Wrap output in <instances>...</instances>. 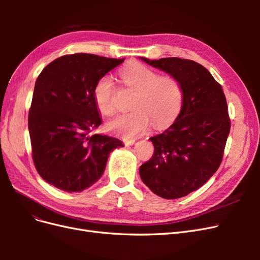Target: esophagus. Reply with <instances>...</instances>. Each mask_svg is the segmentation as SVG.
Returning a JSON list of instances; mask_svg holds the SVG:
<instances>
[{"label":"esophagus","mask_w":260,"mask_h":260,"mask_svg":"<svg viewBox=\"0 0 260 260\" xmlns=\"http://www.w3.org/2000/svg\"><path fill=\"white\" fill-rule=\"evenodd\" d=\"M123 143H124V145L131 146V145H133V144L136 143V140L135 139H124L123 140Z\"/></svg>","instance_id":"1"}]
</instances>
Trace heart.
Here are the masks:
<instances>
[{"label":"heart","mask_w":260,"mask_h":260,"mask_svg":"<svg viewBox=\"0 0 260 260\" xmlns=\"http://www.w3.org/2000/svg\"><path fill=\"white\" fill-rule=\"evenodd\" d=\"M120 76L129 88L138 91L133 103L135 112L115 117L106 129L124 138L136 137L149 125L164 128L175 119L182 105L183 93L180 83L170 76H159L155 70L140 62L123 67ZM115 85L113 78L104 76L94 85L93 98L99 111L106 116L115 113Z\"/></svg>","instance_id":"obj_1"}]
</instances>
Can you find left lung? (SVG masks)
Segmentation results:
<instances>
[{
    "instance_id": "obj_1",
    "label": "left lung",
    "mask_w": 260,
    "mask_h": 260,
    "mask_svg": "<svg viewBox=\"0 0 260 260\" xmlns=\"http://www.w3.org/2000/svg\"><path fill=\"white\" fill-rule=\"evenodd\" d=\"M140 59L174 77L183 93L174 123L149 139L154 154L140 167V177L162 199L183 198L205 184L221 164L230 132L224 93L208 70L194 60Z\"/></svg>"
}]
</instances>
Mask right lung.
Here are the masks:
<instances>
[{
    "mask_svg": "<svg viewBox=\"0 0 260 260\" xmlns=\"http://www.w3.org/2000/svg\"><path fill=\"white\" fill-rule=\"evenodd\" d=\"M123 60L77 53L39 75L28 128L35 166L49 184L68 193L85 190L103 175L111 152L123 146L113 137L89 136L102 123L94 85Z\"/></svg>",
    "mask_w": 260,
    "mask_h": 260,
    "instance_id": "obj_1",
    "label": "right lung"
}]
</instances>
